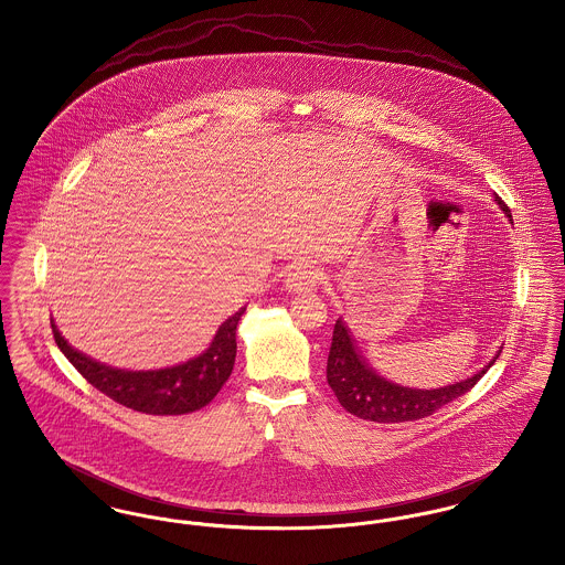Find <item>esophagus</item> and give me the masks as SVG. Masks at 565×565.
<instances>
[{"instance_id":"esophagus-1","label":"esophagus","mask_w":565,"mask_h":565,"mask_svg":"<svg viewBox=\"0 0 565 565\" xmlns=\"http://www.w3.org/2000/svg\"><path fill=\"white\" fill-rule=\"evenodd\" d=\"M322 281V270L309 263H300L298 267L288 273L286 277V288L295 295H302V292H311L320 286Z\"/></svg>"}]
</instances>
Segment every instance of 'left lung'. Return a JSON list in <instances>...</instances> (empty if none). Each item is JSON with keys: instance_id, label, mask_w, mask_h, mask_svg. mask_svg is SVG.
<instances>
[{"instance_id": "8db88e82", "label": "left lung", "mask_w": 565, "mask_h": 565, "mask_svg": "<svg viewBox=\"0 0 565 565\" xmlns=\"http://www.w3.org/2000/svg\"><path fill=\"white\" fill-rule=\"evenodd\" d=\"M495 203L500 205V210L504 214L512 217L511 210L504 205V201L500 196H495ZM498 355H500V351L495 353V358ZM495 358L477 375L468 376L463 381H456V383L438 387V390L404 387V385L387 381L385 376L376 375L375 371L358 353L348 326L343 323V320H337L334 332H332V345L328 353L326 379L341 406L351 415H355L360 419L376 422V424H401V422H415V419L428 417L440 406L470 392L477 385V381L491 369Z\"/></svg>"}]
</instances>
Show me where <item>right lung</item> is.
<instances>
[{"label":"right lung","instance_id":"add662e5","mask_svg":"<svg viewBox=\"0 0 565 565\" xmlns=\"http://www.w3.org/2000/svg\"><path fill=\"white\" fill-rule=\"evenodd\" d=\"M245 307L217 328L214 341L201 355L154 371H127L97 362L90 355L74 350L61 337L54 320H51V326L58 350L90 385L111 401L146 415H186L212 403L233 373L237 355V323Z\"/></svg>","mask_w":565,"mask_h":565}]
</instances>
